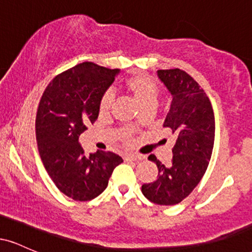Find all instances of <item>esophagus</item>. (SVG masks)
Returning <instances> with one entry per match:
<instances>
[{"label": "esophagus", "mask_w": 252, "mask_h": 252, "mask_svg": "<svg viewBox=\"0 0 252 252\" xmlns=\"http://www.w3.org/2000/svg\"><path fill=\"white\" fill-rule=\"evenodd\" d=\"M140 155H134V154H129L126 156H124V161H140L141 160Z\"/></svg>", "instance_id": "1"}]
</instances>
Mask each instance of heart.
<instances>
[{"label":"heart","instance_id":"b5f03b06","mask_svg":"<svg viewBox=\"0 0 252 252\" xmlns=\"http://www.w3.org/2000/svg\"><path fill=\"white\" fill-rule=\"evenodd\" d=\"M124 88L129 94H132L136 103L138 104L141 109L148 108L152 106L154 108L156 102H158V85L153 82L148 77L143 76V74H134V76L129 77L128 79L124 82ZM112 103L111 94H105L102 97L99 103V111L100 114H105L109 111L110 106Z\"/></svg>","mask_w":252,"mask_h":252}]
</instances>
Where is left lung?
Instances as JSON below:
<instances>
[{
	"instance_id": "left-lung-1",
	"label": "left lung",
	"mask_w": 252,
	"mask_h": 252,
	"mask_svg": "<svg viewBox=\"0 0 252 252\" xmlns=\"http://www.w3.org/2000/svg\"><path fill=\"white\" fill-rule=\"evenodd\" d=\"M158 77L172 96L163 126L174 138L173 158L164 166L149 156L158 174L142 185V193L154 204L175 205L192 193L206 172L215 144V114L204 90L185 71L158 70Z\"/></svg>"
}]
</instances>
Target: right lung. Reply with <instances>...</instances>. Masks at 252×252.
Segmentation results:
<instances>
[{"mask_svg": "<svg viewBox=\"0 0 252 252\" xmlns=\"http://www.w3.org/2000/svg\"><path fill=\"white\" fill-rule=\"evenodd\" d=\"M120 70L83 63L48 84L37 109L35 130L41 161L58 189L77 201L94 199L108 187L120 155L98 150L86 156L79 136L99 115V103Z\"/></svg>", "mask_w": 252, "mask_h": 252, "instance_id": "1", "label": "right lung"}]
</instances>
